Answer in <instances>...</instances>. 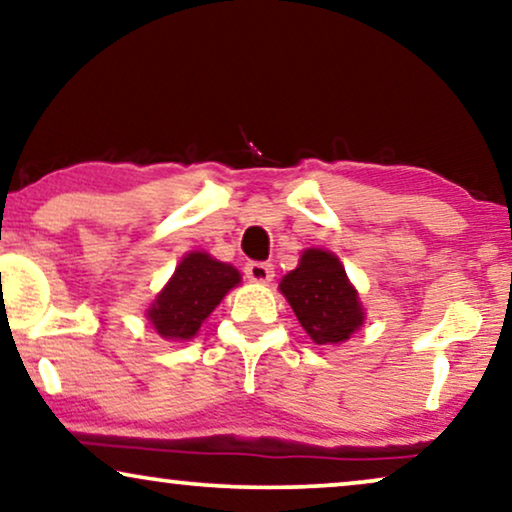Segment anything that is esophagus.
Instances as JSON below:
<instances>
[{"label":"esophagus","instance_id":"34e87169","mask_svg":"<svg viewBox=\"0 0 512 512\" xmlns=\"http://www.w3.org/2000/svg\"><path fill=\"white\" fill-rule=\"evenodd\" d=\"M244 275H247L251 282H258V284H265L270 282L272 277H275V268H272L270 263H261V261H251L244 265Z\"/></svg>","mask_w":512,"mask_h":512}]
</instances>
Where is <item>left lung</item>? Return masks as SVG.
I'll use <instances>...</instances> for the list:
<instances>
[{"label":"left lung","mask_w":512,"mask_h":512,"mask_svg":"<svg viewBox=\"0 0 512 512\" xmlns=\"http://www.w3.org/2000/svg\"><path fill=\"white\" fill-rule=\"evenodd\" d=\"M279 289L317 345H338L363 324V307L331 251L307 249Z\"/></svg>","instance_id":"obj_1"}]
</instances>
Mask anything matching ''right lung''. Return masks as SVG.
Wrapping results in <instances>:
<instances>
[{
    "label": "right lung",
    "instance_id": "right-lung-1",
    "mask_svg": "<svg viewBox=\"0 0 512 512\" xmlns=\"http://www.w3.org/2000/svg\"><path fill=\"white\" fill-rule=\"evenodd\" d=\"M235 284H240V272L233 265L214 261L202 251L188 254L151 305L149 321L163 338H193Z\"/></svg>",
    "mask_w": 512,
    "mask_h": 512
}]
</instances>
